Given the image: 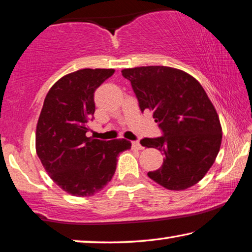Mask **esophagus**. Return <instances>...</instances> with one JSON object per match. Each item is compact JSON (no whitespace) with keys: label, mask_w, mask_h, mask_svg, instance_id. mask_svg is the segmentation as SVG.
Listing matches in <instances>:
<instances>
[{"label":"esophagus","mask_w":252,"mask_h":252,"mask_svg":"<svg viewBox=\"0 0 252 252\" xmlns=\"http://www.w3.org/2000/svg\"><path fill=\"white\" fill-rule=\"evenodd\" d=\"M132 147H133L134 149H136V150H142V149H143V147H142L140 142H137V141L132 142Z\"/></svg>","instance_id":"obj_1"}]
</instances>
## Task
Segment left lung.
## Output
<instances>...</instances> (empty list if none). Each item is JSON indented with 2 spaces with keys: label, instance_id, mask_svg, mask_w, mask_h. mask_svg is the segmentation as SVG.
<instances>
[{
  "label": "left lung",
  "instance_id": "8db88e82",
  "mask_svg": "<svg viewBox=\"0 0 252 252\" xmlns=\"http://www.w3.org/2000/svg\"><path fill=\"white\" fill-rule=\"evenodd\" d=\"M122 74L132 84L141 111H152L163 133L141 141L165 156L162 166L148 176L171 191L195 185L216 160L223 135L201 84L188 72L165 65L123 69Z\"/></svg>",
  "mask_w": 252,
  "mask_h": 252
}]
</instances>
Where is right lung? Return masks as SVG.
Instances as JSON below:
<instances>
[{"label": "right lung", "mask_w": 252, "mask_h": 252, "mask_svg": "<svg viewBox=\"0 0 252 252\" xmlns=\"http://www.w3.org/2000/svg\"><path fill=\"white\" fill-rule=\"evenodd\" d=\"M115 69H81L63 76L47 92L36 126V153L58 187L74 196H91L111 181L127 140L87 137L95 111L94 92Z\"/></svg>", "instance_id": "add662e5"}]
</instances>
